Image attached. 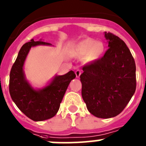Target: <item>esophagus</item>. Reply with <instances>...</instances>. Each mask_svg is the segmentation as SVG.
I'll use <instances>...</instances> for the list:
<instances>
[{
	"label": "esophagus",
	"instance_id": "34e87169",
	"mask_svg": "<svg viewBox=\"0 0 146 146\" xmlns=\"http://www.w3.org/2000/svg\"><path fill=\"white\" fill-rule=\"evenodd\" d=\"M81 72H82V70H80V69H78V70H76V78H79L80 77V76H81Z\"/></svg>",
	"mask_w": 146,
	"mask_h": 146
}]
</instances>
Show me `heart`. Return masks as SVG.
I'll return each mask as SVG.
<instances>
[{"instance_id":"1","label":"heart","mask_w":146,"mask_h":146,"mask_svg":"<svg viewBox=\"0 0 146 146\" xmlns=\"http://www.w3.org/2000/svg\"><path fill=\"white\" fill-rule=\"evenodd\" d=\"M104 50V45L102 42H96L92 39H86L81 41L76 47L78 54L86 55L88 54L91 60H97L102 56Z\"/></svg>"}]
</instances>
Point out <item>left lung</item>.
<instances>
[{
  "instance_id": "1",
  "label": "left lung",
  "mask_w": 146,
  "mask_h": 146,
  "mask_svg": "<svg viewBox=\"0 0 146 146\" xmlns=\"http://www.w3.org/2000/svg\"><path fill=\"white\" fill-rule=\"evenodd\" d=\"M108 50L100 59L84 65L81 75L83 99L99 118L114 117L128 104L136 89L134 58L124 41L105 32Z\"/></svg>"
}]
</instances>
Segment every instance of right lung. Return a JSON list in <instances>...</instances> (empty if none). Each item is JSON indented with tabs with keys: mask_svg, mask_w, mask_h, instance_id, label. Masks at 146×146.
<instances>
[{
	"mask_svg": "<svg viewBox=\"0 0 146 146\" xmlns=\"http://www.w3.org/2000/svg\"><path fill=\"white\" fill-rule=\"evenodd\" d=\"M52 45L33 39L21 47L10 73L9 92L17 107L31 119L43 121L50 119L57 114L69 84L76 78L73 70L62 76H55L52 81L44 88L35 89L27 81L24 65L32 47Z\"/></svg>",
	"mask_w": 146,
	"mask_h": 146,
	"instance_id": "1",
	"label": "right lung"
}]
</instances>
